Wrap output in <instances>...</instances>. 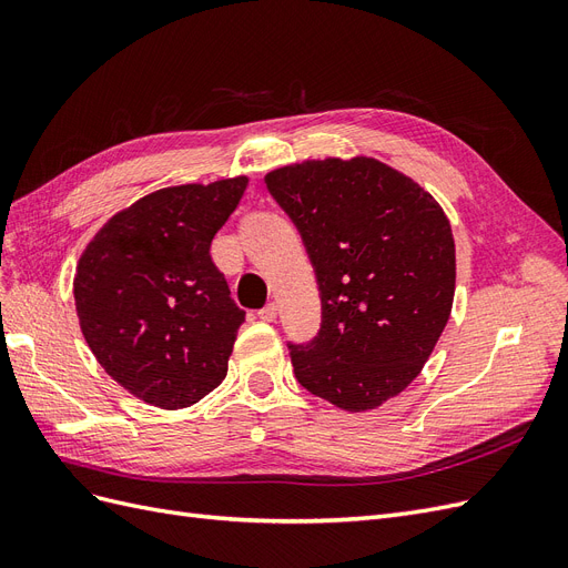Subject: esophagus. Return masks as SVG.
Masks as SVG:
<instances>
[{"label": "esophagus", "instance_id": "1", "mask_svg": "<svg viewBox=\"0 0 568 568\" xmlns=\"http://www.w3.org/2000/svg\"><path fill=\"white\" fill-rule=\"evenodd\" d=\"M257 317H261L263 322H274V320H277V305H274V303L265 305L263 311H257Z\"/></svg>", "mask_w": 568, "mask_h": 568}]
</instances>
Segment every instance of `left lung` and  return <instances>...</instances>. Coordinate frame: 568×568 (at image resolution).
Returning a JSON list of instances; mask_svg holds the SVG:
<instances>
[{"label": "left lung", "instance_id": "1", "mask_svg": "<svg viewBox=\"0 0 568 568\" xmlns=\"http://www.w3.org/2000/svg\"><path fill=\"white\" fill-rule=\"evenodd\" d=\"M267 192L311 257L322 324L288 343L303 388L365 412L412 384L450 317L455 242L432 194L374 159L272 170Z\"/></svg>", "mask_w": 568, "mask_h": 568}]
</instances>
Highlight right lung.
Listing matches in <instances>:
<instances>
[{
  "instance_id": "add662e5",
  "label": "right lung",
  "mask_w": 568,
  "mask_h": 568,
  "mask_svg": "<svg viewBox=\"0 0 568 568\" xmlns=\"http://www.w3.org/2000/svg\"><path fill=\"white\" fill-rule=\"evenodd\" d=\"M246 178L153 192L113 215L84 248L75 282L80 329L99 365L163 409L199 403L227 374L246 313L211 242Z\"/></svg>"
}]
</instances>
